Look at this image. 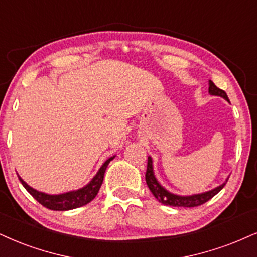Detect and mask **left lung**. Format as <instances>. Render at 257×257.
<instances>
[{"label": "left lung", "instance_id": "1", "mask_svg": "<svg viewBox=\"0 0 257 257\" xmlns=\"http://www.w3.org/2000/svg\"><path fill=\"white\" fill-rule=\"evenodd\" d=\"M208 84H210V87H208V91H210L211 95H217V96H221L225 100L229 101V97H227L225 91L219 89V88H218L211 80L208 82ZM145 180H147V185L149 187V189H150L151 193H153L154 196L158 201L162 202L163 205L174 206V207H195V206H200L202 204H205L206 201H208L210 199L213 198L214 195L218 194L227 182L226 180L223 185L218 186L217 188L212 189V191L201 193V194H194L189 196H181V195L173 194V193L168 192L166 188H163V187L158 183L156 177H155L154 168H153V158L151 157H148V167H147V174H145Z\"/></svg>", "mask_w": 257, "mask_h": 257}]
</instances>
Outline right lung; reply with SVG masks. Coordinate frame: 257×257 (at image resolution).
Returning a JSON list of instances; mask_svg holds the SVG:
<instances>
[{
  "mask_svg": "<svg viewBox=\"0 0 257 257\" xmlns=\"http://www.w3.org/2000/svg\"><path fill=\"white\" fill-rule=\"evenodd\" d=\"M113 158L114 156L108 158V160L102 164V167L100 168L96 175L93 177V180H91L87 186H84L83 188L77 189V191L63 193V194L58 195H50L45 194V193L38 192L36 189H33L32 187L28 186L20 176H18L20 182L22 183V186L25 187V189H26V191L30 193L39 204L43 205L44 207L52 211H69L87 205L88 202H90L95 196L97 195V193L100 191V187L103 182V176L104 172H106L107 169V166H108Z\"/></svg>",
  "mask_w": 257,
  "mask_h": 257,
  "instance_id": "add662e5",
  "label": "right lung"
}]
</instances>
